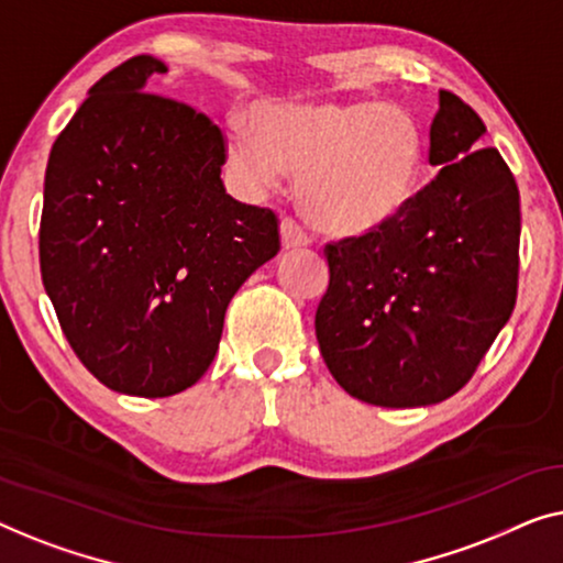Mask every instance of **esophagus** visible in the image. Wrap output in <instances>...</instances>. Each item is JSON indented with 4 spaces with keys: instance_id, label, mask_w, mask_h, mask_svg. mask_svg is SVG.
I'll list each match as a JSON object with an SVG mask.
<instances>
[{
    "instance_id": "34e87169",
    "label": "esophagus",
    "mask_w": 563,
    "mask_h": 563,
    "mask_svg": "<svg viewBox=\"0 0 563 563\" xmlns=\"http://www.w3.org/2000/svg\"><path fill=\"white\" fill-rule=\"evenodd\" d=\"M280 242H283V250H300V247H308V234L300 229L296 221L292 219H283L280 221Z\"/></svg>"
}]
</instances>
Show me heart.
<instances>
[{"label":"heart","instance_id":"obj_1","mask_svg":"<svg viewBox=\"0 0 563 563\" xmlns=\"http://www.w3.org/2000/svg\"><path fill=\"white\" fill-rule=\"evenodd\" d=\"M250 131L227 137L250 188L283 170L298 176V206L319 232L362 240L395 224L426 184L429 134L416 114L379 99H300L260 104Z\"/></svg>","mask_w":563,"mask_h":563}]
</instances>
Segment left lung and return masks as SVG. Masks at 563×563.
<instances>
[{"label": "left lung", "instance_id": "left-lung-1", "mask_svg": "<svg viewBox=\"0 0 563 563\" xmlns=\"http://www.w3.org/2000/svg\"><path fill=\"white\" fill-rule=\"evenodd\" d=\"M487 126L439 91L429 163L439 176L383 232L327 244L316 311L321 357L352 398L433 406L470 383L518 296L520 194Z\"/></svg>", "mask_w": 563, "mask_h": 563}]
</instances>
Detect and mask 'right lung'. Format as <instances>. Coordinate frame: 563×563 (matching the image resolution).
<instances>
[{
    "instance_id": "right-lung-1",
    "label": "right lung",
    "mask_w": 563,
    "mask_h": 563,
    "mask_svg": "<svg viewBox=\"0 0 563 563\" xmlns=\"http://www.w3.org/2000/svg\"><path fill=\"white\" fill-rule=\"evenodd\" d=\"M134 55L89 89L45 168L41 273L70 350L109 390L168 398L217 357L229 300L280 250L278 217L221 184L224 134L147 93Z\"/></svg>"
}]
</instances>
